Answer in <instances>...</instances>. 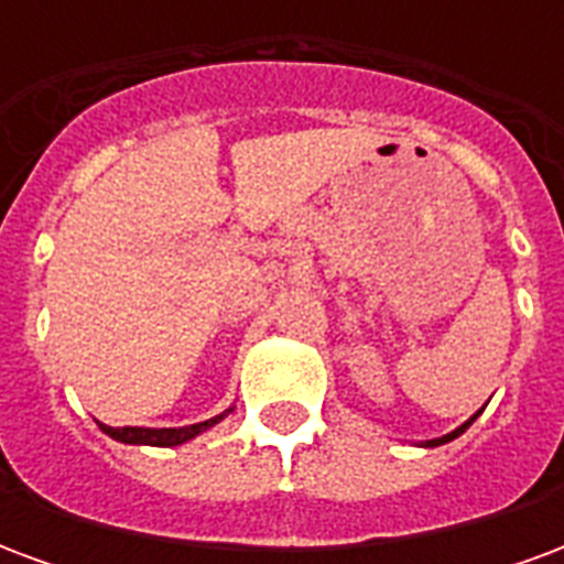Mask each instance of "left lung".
Returning a JSON list of instances; mask_svg holds the SVG:
<instances>
[{"mask_svg": "<svg viewBox=\"0 0 564 564\" xmlns=\"http://www.w3.org/2000/svg\"><path fill=\"white\" fill-rule=\"evenodd\" d=\"M477 414H480V411H477ZM477 414H474V416H477ZM474 416H471V420H468V423H462L459 429H456V432H449V435H444V437H435V441H429V447H437V444H447V441H453V437H459L462 432H465V429H468V425L474 423Z\"/></svg>", "mask_w": 564, "mask_h": 564, "instance_id": "1", "label": "left lung"}]
</instances>
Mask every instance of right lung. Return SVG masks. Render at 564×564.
Returning a JSON list of instances; mask_svg holds the SVG:
<instances>
[{"label": "right lung", "mask_w": 564, "mask_h": 564, "mask_svg": "<svg viewBox=\"0 0 564 564\" xmlns=\"http://www.w3.org/2000/svg\"><path fill=\"white\" fill-rule=\"evenodd\" d=\"M229 414V411H226ZM214 416V420H205V423L196 425H181V429H139V425H123V429H115V425H102L105 435H111L115 441H123V444H150V447H177L189 437H196L198 432H205L214 423H220L223 416Z\"/></svg>", "instance_id": "obj_1"}]
</instances>
